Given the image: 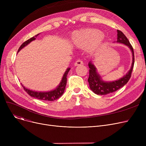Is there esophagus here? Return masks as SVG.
<instances>
[{"label":"esophagus","mask_w":146,"mask_h":146,"mask_svg":"<svg viewBox=\"0 0 146 146\" xmlns=\"http://www.w3.org/2000/svg\"><path fill=\"white\" fill-rule=\"evenodd\" d=\"M83 64V61H82V60H80V59H79V60L76 61V62H75V63H74V65H75L76 66H78L82 65Z\"/></svg>","instance_id":"1"}]
</instances>
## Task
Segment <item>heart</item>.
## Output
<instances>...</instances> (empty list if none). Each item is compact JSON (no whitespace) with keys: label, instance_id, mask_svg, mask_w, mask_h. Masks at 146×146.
I'll return each mask as SVG.
<instances>
[{"label":"heart","instance_id":"heart-1","mask_svg":"<svg viewBox=\"0 0 146 146\" xmlns=\"http://www.w3.org/2000/svg\"><path fill=\"white\" fill-rule=\"evenodd\" d=\"M103 40V33L100 30L85 28L76 31L72 35L73 44L79 48H84L88 46L90 50H94Z\"/></svg>","mask_w":146,"mask_h":146}]
</instances>
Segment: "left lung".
<instances>
[{"instance_id":"obj_1","label":"left lung","mask_w":146,"mask_h":146,"mask_svg":"<svg viewBox=\"0 0 146 146\" xmlns=\"http://www.w3.org/2000/svg\"><path fill=\"white\" fill-rule=\"evenodd\" d=\"M117 32L118 38L117 42L125 44L128 47H129V48L131 49L132 51L133 57L132 66L127 74L124 76V77L121 78L120 79L112 82H106L102 80L100 76L97 73L96 67L92 63L91 61H90L89 63V76L88 80L89 83L90 89L97 95H104L116 92L117 90L123 87L125 84H127L131 76V73L134 64V50L131 44L129 43V41L127 39V38L122 33V32H121L119 30H117Z\"/></svg>"}]
</instances>
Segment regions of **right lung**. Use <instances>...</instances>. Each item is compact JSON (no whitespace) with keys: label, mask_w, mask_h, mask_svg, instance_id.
I'll list each match as a JSON object with an SVG mask.
<instances>
[{"label":"right lung","mask_w":146,"mask_h":146,"mask_svg":"<svg viewBox=\"0 0 146 146\" xmlns=\"http://www.w3.org/2000/svg\"><path fill=\"white\" fill-rule=\"evenodd\" d=\"M40 34H38L35 36H33L32 38H31L30 39L27 40L24 42H23L22 45L20 46V47L19 48L18 52H19L22 48H24V47L27 45H28L29 43H30L32 41L35 40V38L39 35ZM70 70V68H68L67 69V70L64 74L63 77L62 78V80H61V82H60L59 86L54 90H51L50 92H35L29 89H28L25 88L24 86L22 85V86L24 88L25 91L26 92L30 95L31 96H32L33 98H36L38 99H40V100H42V101H54L56 100V99H58L60 98L62 95L64 93V91L66 88V83H67V74L68 73L69 70Z\"/></svg>","instance_id":"right-lung-1"}]
</instances>
